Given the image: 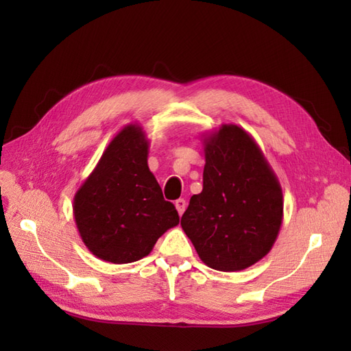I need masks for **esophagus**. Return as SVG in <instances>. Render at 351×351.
I'll return each mask as SVG.
<instances>
[{"label": "esophagus", "instance_id": "obj_1", "mask_svg": "<svg viewBox=\"0 0 351 351\" xmlns=\"http://www.w3.org/2000/svg\"><path fill=\"white\" fill-rule=\"evenodd\" d=\"M175 206H176V211H178V214L182 215V214H184V211H185V206H187V202H185L184 199H178L176 202H175Z\"/></svg>", "mask_w": 351, "mask_h": 351}]
</instances>
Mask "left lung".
<instances>
[{
	"label": "left lung",
	"instance_id": "8db88e82",
	"mask_svg": "<svg viewBox=\"0 0 351 351\" xmlns=\"http://www.w3.org/2000/svg\"><path fill=\"white\" fill-rule=\"evenodd\" d=\"M204 189L193 195L181 226L202 259L240 271L271 250L283 219L278 176L250 134L234 123L204 134Z\"/></svg>",
	"mask_w": 351,
	"mask_h": 351
}]
</instances>
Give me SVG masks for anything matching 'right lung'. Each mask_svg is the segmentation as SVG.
Instances as JSON below:
<instances>
[{"label": "right lung", "mask_w": 351, "mask_h": 351, "mask_svg": "<svg viewBox=\"0 0 351 351\" xmlns=\"http://www.w3.org/2000/svg\"><path fill=\"white\" fill-rule=\"evenodd\" d=\"M147 154L141 125L123 126L73 196L81 240L106 263L130 264L147 256L156 240L180 223L149 170Z\"/></svg>", "instance_id": "obj_1"}]
</instances>
